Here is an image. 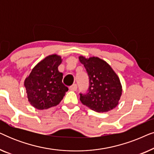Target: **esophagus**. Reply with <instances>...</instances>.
<instances>
[{
    "mask_svg": "<svg viewBox=\"0 0 154 154\" xmlns=\"http://www.w3.org/2000/svg\"><path fill=\"white\" fill-rule=\"evenodd\" d=\"M69 90H71V91H76V90H77L76 84H73V85L70 86V87H69Z\"/></svg>",
    "mask_w": 154,
    "mask_h": 154,
    "instance_id": "esophagus-1",
    "label": "esophagus"
}]
</instances>
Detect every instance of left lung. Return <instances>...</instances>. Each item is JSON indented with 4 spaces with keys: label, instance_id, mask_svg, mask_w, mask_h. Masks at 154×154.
I'll list each match as a JSON object with an SVG mask.
<instances>
[{
    "label": "left lung",
    "instance_id": "8db88e82",
    "mask_svg": "<svg viewBox=\"0 0 154 154\" xmlns=\"http://www.w3.org/2000/svg\"><path fill=\"white\" fill-rule=\"evenodd\" d=\"M89 77V88L85 94L80 93V100L92 110L107 112L119 104L122 85L116 73L108 63L99 57L86 59L80 56Z\"/></svg>",
    "mask_w": 154,
    "mask_h": 154
}]
</instances>
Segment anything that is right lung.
Returning <instances> with one entry per match:
<instances>
[{"instance_id":"right-lung-1","label":"right lung","mask_w":154,"mask_h":154,"mask_svg":"<svg viewBox=\"0 0 154 154\" xmlns=\"http://www.w3.org/2000/svg\"><path fill=\"white\" fill-rule=\"evenodd\" d=\"M62 58L57 54L47 57L35 65L24 81L29 102L39 110L57 106L68 91L62 83L63 73L58 71Z\"/></svg>"}]
</instances>
